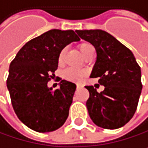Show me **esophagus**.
Returning a JSON list of instances; mask_svg holds the SVG:
<instances>
[{
    "mask_svg": "<svg viewBox=\"0 0 148 148\" xmlns=\"http://www.w3.org/2000/svg\"><path fill=\"white\" fill-rule=\"evenodd\" d=\"M80 87H81V86H80V85H78V84H77V89H78V88H80Z\"/></svg>",
    "mask_w": 148,
    "mask_h": 148,
    "instance_id": "1",
    "label": "esophagus"
}]
</instances>
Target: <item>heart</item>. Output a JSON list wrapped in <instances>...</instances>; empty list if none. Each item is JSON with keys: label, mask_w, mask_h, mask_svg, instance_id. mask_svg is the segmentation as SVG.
<instances>
[{"label": "heart", "mask_w": 148, "mask_h": 148, "mask_svg": "<svg viewBox=\"0 0 148 148\" xmlns=\"http://www.w3.org/2000/svg\"><path fill=\"white\" fill-rule=\"evenodd\" d=\"M78 48L80 50L81 54H82L84 56H86L87 55V53L89 51L93 48L92 46L89 43H81L78 45ZM64 56H65V49H62L59 56H58V63L60 65H62L64 61ZM86 76V72L85 71H80V70H76V69H68L66 70L63 73V77L66 80L71 81V82H76L78 83L82 80Z\"/></svg>", "instance_id": "b5f03b06"}]
</instances>
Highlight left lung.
<instances>
[{
    "instance_id": "obj_1",
    "label": "left lung",
    "mask_w": 148,
    "mask_h": 148,
    "mask_svg": "<svg viewBox=\"0 0 148 148\" xmlns=\"http://www.w3.org/2000/svg\"><path fill=\"white\" fill-rule=\"evenodd\" d=\"M81 39L95 48L97 58L90 77H99L105 89L98 92L92 86L86 108L92 121L99 127L114 130L133 116L142 90L141 71L132 51L102 30H77Z\"/></svg>"
}]
</instances>
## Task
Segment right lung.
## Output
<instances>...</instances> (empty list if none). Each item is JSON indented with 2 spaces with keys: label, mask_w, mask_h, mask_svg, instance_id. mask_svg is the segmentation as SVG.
Listing matches in <instances>:
<instances>
[{
  "label": "right lung",
  "mask_w": 148,
  "mask_h": 148,
  "mask_svg": "<svg viewBox=\"0 0 148 148\" xmlns=\"http://www.w3.org/2000/svg\"><path fill=\"white\" fill-rule=\"evenodd\" d=\"M78 40L72 30H50L28 41L11 62L7 87L15 113L30 129L53 132L68 118L76 85L62 80L54 91L47 82L57 70L60 52Z\"/></svg>",
  "instance_id": "1"
}]
</instances>
